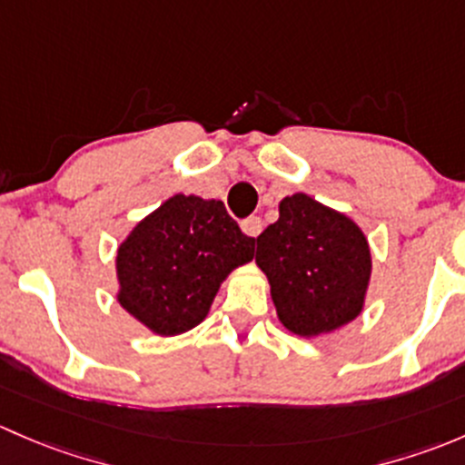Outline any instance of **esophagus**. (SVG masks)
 Wrapping results in <instances>:
<instances>
[{
	"instance_id": "esophagus-1",
	"label": "esophagus",
	"mask_w": 465,
	"mask_h": 465,
	"mask_svg": "<svg viewBox=\"0 0 465 465\" xmlns=\"http://www.w3.org/2000/svg\"><path fill=\"white\" fill-rule=\"evenodd\" d=\"M242 231L246 232L248 237H257V234L262 232V219L255 217V214H252V217H248V219H243Z\"/></svg>"
}]
</instances>
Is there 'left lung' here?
<instances>
[{"instance_id": "1", "label": "left lung", "mask_w": 465, "mask_h": 465, "mask_svg": "<svg viewBox=\"0 0 465 465\" xmlns=\"http://www.w3.org/2000/svg\"><path fill=\"white\" fill-rule=\"evenodd\" d=\"M277 318L298 336L336 331L358 318L371 277V252L356 222L298 193L257 237Z\"/></svg>"}]
</instances>
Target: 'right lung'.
<instances>
[{"mask_svg":"<svg viewBox=\"0 0 465 465\" xmlns=\"http://www.w3.org/2000/svg\"><path fill=\"white\" fill-rule=\"evenodd\" d=\"M255 255L222 201L174 194L118 246V302L159 336L203 322L219 286Z\"/></svg>","mask_w":465,"mask_h":465,"instance_id":"right-lung-1","label":"right lung"}]
</instances>
